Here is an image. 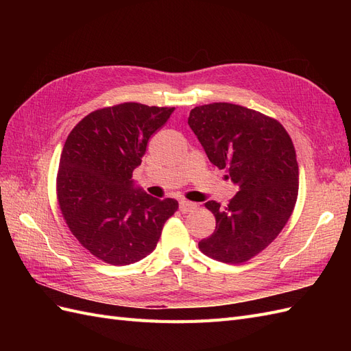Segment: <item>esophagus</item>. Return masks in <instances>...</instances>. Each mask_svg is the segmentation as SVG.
Here are the masks:
<instances>
[{"label":"esophagus","mask_w":351,"mask_h":351,"mask_svg":"<svg viewBox=\"0 0 351 351\" xmlns=\"http://www.w3.org/2000/svg\"><path fill=\"white\" fill-rule=\"evenodd\" d=\"M196 208L197 205L193 204V202H189L186 199L180 200V212H182V214H189V212H193Z\"/></svg>","instance_id":"34e87169"}]
</instances>
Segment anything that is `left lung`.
<instances>
[{
    "mask_svg": "<svg viewBox=\"0 0 351 351\" xmlns=\"http://www.w3.org/2000/svg\"><path fill=\"white\" fill-rule=\"evenodd\" d=\"M187 123L209 161L239 186L227 206L205 204L217 227L199 249L224 263L247 262L277 239L295 206L299 164L291 137L272 117L228 102L200 105Z\"/></svg>",
    "mask_w": 351,
    "mask_h": 351,
    "instance_id": "obj_1",
    "label": "left lung"
}]
</instances>
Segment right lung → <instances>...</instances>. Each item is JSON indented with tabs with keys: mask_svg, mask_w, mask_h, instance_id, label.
I'll return each mask as SVG.
<instances>
[{
	"mask_svg": "<svg viewBox=\"0 0 351 351\" xmlns=\"http://www.w3.org/2000/svg\"><path fill=\"white\" fill-rule=\"evenodd\" d=\"M174 107L124 102L92 111L67 136L57 199L71 234L95 258L130 265L149 254L178 202L159 200L133 184L147 141Z\"/></svg>",
	"mask_w": 351,
	"mask_h": 351,
	"instance_id": "obj_1",
	"label": "right lung"
}]
</instances>
